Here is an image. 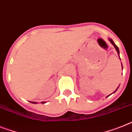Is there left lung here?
<instances>
[{"instance_id": "1", "label": "left lung", "mask_w": 132, "mask_h": 132, "mask_svg": "<svg viewBox=\"0 0 132 132\" xmlns=\"http://www.w3.org/2000/svg\"><path fill=\"white\" fill-rule=\"evenodd\" d=\"M109 41L111 42V44H113V46H114V47H115V48L116 49V51H117V53H118V54H119V48L117 47V46L116 45V44H115V43H114V42H113V41L111 40V39H109ZM119 58H120V56H119ZM122 69H123V66H122ZM118 88H119V87H118ZM118 88H117V89H118ZM116 90H115V91H116ZM108 96H107V97H108Z\"/></svg>"}]
</instances>
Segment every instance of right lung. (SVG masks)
<instances>
[{
  "label": "right lung",
  "mask_w": 132,
  "mask_h": 132,
  "mask_svg": "<svg viewBox=\"0 0 132 132\" xmlns=\"http://www.w3.org/2000/svg\"><path fill=\"white\" fill-rule=\"evenodd\" d=\"M30 103H34V104H35V103H35V102H30ZM44 103V102H42V103Z\"/></svg>",
  "instance_id": "1"
}]
</instances>
